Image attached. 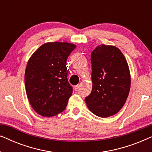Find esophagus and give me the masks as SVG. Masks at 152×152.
Segmentation results:
<instances>
[{
    "label": "esophagus",
    "instance_id": "obj_1",
    "mask_svg": "<svg viewBox=\"0 0 152 152\" xmlns=\"http://www.w3.org/2000/svg\"><path fill=\"white\" fill-rule=\"evenodd\" d=\"M79 88H80V85H76V86H74V89L75 91H77L78 89H79Z\"/></svg>",
    "mask_w": 152,
    "mask_h": 152
}]
</instances>
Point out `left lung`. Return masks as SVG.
Returning a JSON list of instances; mask_svg holds the SVG:
<instances>
[{
  "label": "left lung",
  "instance_id": "obj_1",
  "mask_svg": "<svg viewBox=\"0 0 152 152\" xmlns=\"http://www.w3.org/2000/svg\"><path fill=\"white\" fill-rule=\"evenodd\" d=\"M92 91L85 98L87 107L101 118L122 109L129 93L131 76L127 61L118 48L102 44L91 53Z\"/></svg>",
  "mask_w": 152,
  "mask_h": 152
}]
</instances>
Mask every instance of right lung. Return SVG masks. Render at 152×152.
<instances>
[{
    "mask_svg": "<svg viewBox=\"0 0 152 152\" xmlns=\"http://www.w3.org/2000/svg\"><path fill=\"white\" fill-rule=\"evenodd\" d=\"M75 48L66 42L46 43L29 59L25 72L26 93L39 115L52 117L65 110L72 93L66 60Z\"/></svg>",
    "mask_w": 152,
    "mask_h": 152,
    "instance_id": "right-lung-1",
    "label": "right lung"
}]
</instances>
